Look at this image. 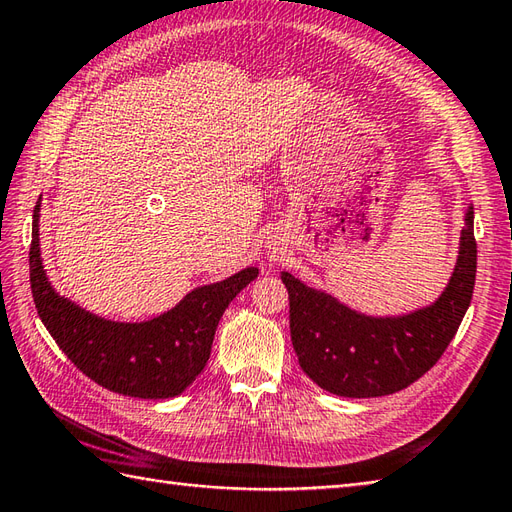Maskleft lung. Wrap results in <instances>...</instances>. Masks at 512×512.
<instances>
[{
	"instance_id": "8db88e82",
	"label": "left lung",
	"mask_w": 512,
	"mask_h": 512,
	"mask_svg": "<svg viewBox=\"0 0 512 512\" xmlns=\"http://www.w3.org/2000/svg\"><path fill=\"white\" fill-rule=\"evenodd\" d=\"M475 270L473 209L466 213L458 266L447 290L431 308L407 317H363L284 270L290 339L301 369L321 389L347 398H376L409 387L447 352L469 310Z\"/></svg>"
}]
</instances>
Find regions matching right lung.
Returning a JSON list of instances; mask_svg holds the SVG:
<instances>
[{"label":"right lung","instance_id":"right-lung-1","mask_svg":"<svg viewBox=\"0 0 512 512\" xmlns=\"http://www.w3.org/2000/svg\"><path fill=\"white\" fill-rule=\"evenodd\" d=\"M30 288L39 317L76 369L114 394L171 398L182 394L211 356L213 336L237 292L257 277L244 268L220 284L189 292L176 308L147 323H116L59 297L39 253V202L32 213Z\"/></svg>","mask_w":512,"mask_h":512}]
</instances>
